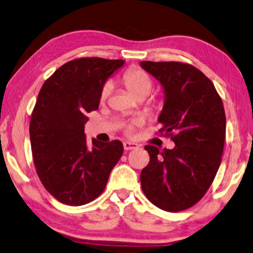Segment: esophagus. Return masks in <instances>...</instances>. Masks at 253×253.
Masks as SVG:
<instances>
[{"label": "esophagus", "instance_id": "1", "mask_svg": "<svg viewBox=\"0 0 253 253\" xmlns=\"http://www.w3.org/2000/svg\"><path fill=\"white\" fill-rule=\"evenodd\" d=\"M123 148L126 151H131V150L138 149L139 145L134 142H129V141H126V142L123 143Z\"/></svg>", "mask_w": 253, "mask_h": 253}]
</instances>
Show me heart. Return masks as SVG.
Instances as JSON below:
<instances>
[{
  "instance_id": "heart-1",
  "label": "heart",
  "mask_w": 253,
  "mask_h": 253,
  "mask_svg": "<svg viewBox=\"0 0 253 253\" xmlns=\"http://www.w3.org/2000/svg\"><path fill=\"white\" fill-rule=\"evenodd\" d=\"M123 82L126 85L127 90L135 97L142 95L147 96L148 94H150L153 86L152 80L150 78V75L141 69H131L126 71L123 75ZM111 90H112V84H111V82H106L103 87H102L100 93L101 101H105L108 99ZM127 132L130 133L131 129H129Z\"/></svg>"
}]
</instances>
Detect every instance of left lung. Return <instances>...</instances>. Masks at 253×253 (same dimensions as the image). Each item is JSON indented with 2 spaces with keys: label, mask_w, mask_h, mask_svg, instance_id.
<instances>
[{
  "label": "left lung",
  "mask_w": 253,
  "mask_h": 253,
  "mask_svg": "<svg viewBox=\"0 0 253 253\" xmlns=\"http://www.w3.org/2000/svg\"><path fill=\"white\" fill-rule=\"evenodd\" d=\"M140 65L163 87L158 121L175 143L162 152L145 145L150 162L141 172V187L154 206L182 211L205 196L220 167L225 139L222 100L211 80L193 65L151 61Z\"/></svg>",
  "instance_id": "obj_1"
}]
</instances>
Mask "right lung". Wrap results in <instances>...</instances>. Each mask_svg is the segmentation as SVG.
Instances as JSON below:
<instances>
[{
  "label": "right lung",
  "instance_id": "1",
  "mask_svg": "<svg viewBox=\"0 0 253 253\" xmlns=\"http://www.w3.org/2000/svg\"><path fill=\"white\" fill-rule=\"evenodd\" d=\"M123 60L82 57L68 62L40 90L31 115V149L44 188L68 206H83L103 192L123 153L121 141L87 145L86 113L97 110L102 87Z\"/></svg>",
  "mask_w": 253,
  "mask_h": 253
}]
</instances>
